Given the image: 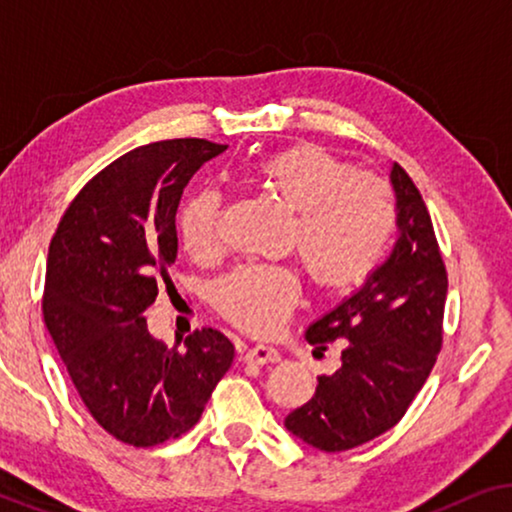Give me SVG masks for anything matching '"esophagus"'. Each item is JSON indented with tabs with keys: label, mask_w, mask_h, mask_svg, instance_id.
Segmentation results:
<instances>
[{
	"label": "esophagus",
	"mask_w": 512,
	"mask_h": 512,
	"mask_svg": "<svg viewBox=\"0 0 512 512\" xmlns=\"http://www.w3.org/2000/svg\"><path fill=\"white\" fill-rule=\"evenodd\" d=\"M242 359L247 363H258V366H263V363L279 361V359H282V354H279L277 349L270 347V345H254V347H249L247 352H244Z\"/></svg>",
	"instance_id": "1"
}]
</instances>
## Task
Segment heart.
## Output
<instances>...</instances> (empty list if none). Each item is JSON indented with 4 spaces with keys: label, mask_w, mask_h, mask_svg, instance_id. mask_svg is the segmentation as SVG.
<instances>
[{
    "label": "heart",
    "mask_w": 512,
    "mask_h": 512,
    "mask_svg": "<svg viewBox=\"0 0 512 512\" xmlns=\"http://www.w3.org/2000/svg\"><path fill=\"white\" fill-rule=\"evenodd\" d=\"M249 181L293 209L289 249L319 291H345L373 272L396 230L389 186L314 144L270 153L249 167ZM177 233L195 261L221 254V198L200 191L179 209ZM300 298V279L289 265L244 263L219 279L214 305L221 317L251 335L282 328Z\"/></svg>",
    "instance_id": "b5f03b06"
}]
</instances>
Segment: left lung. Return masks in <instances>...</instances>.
<instances>
[{
	"mask_svg": "<svg viewBox=\"0 0 512 512\" xmlns=\"http://www.w3.org/2000/svg\"><path fill=\"white\" fill-rule=\"evenodd\" d=\"M398 240L366 284L307 328L317 349L340 342V368L321 375L284 426L324 452H345L401 422L443 347L447 272L422 193L391 167Z\"/></svg>",
	"mask_w": 512,
	"mask_h": 512,
	"instance_id": "8db88e82",
	"label": "left lung"
}]
</instances>
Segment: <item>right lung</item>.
Segmentation results:
<instances>
[{"label":"right lung","instance_id":"right-lung-1","mask_svg":"<svg viewBox=\"0 0 512 512\" xmlns=\"http://www.w3.org/2000/svg\"><path fill=\"white\" fill-rule=\"evenodd\" d=\"M165 139L125 153L69 202L48 249L44 321L83 405L109 436L163 445L198 424L235 356L226 335L193 331L184 349L153 338L144 310L177 258L181 193L226 151Z\"/></svg>","mask_w":512,"mask_h":512}]
</instances>
